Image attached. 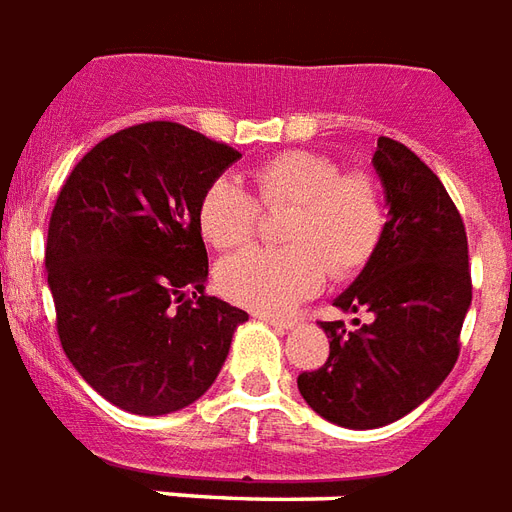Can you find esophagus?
I'll list each match as a JSON object with an SVG mask.
<instances>
[{"label":"esophagus","instance_id":"34e87169","mask_svg":"<svg viewBox=\"0 0 512 512\" xmlns=\"http://www.w3.org/2000/svg\"><path fill=\"white\" fill-rule=\"evenodd\" d=\"M263 320H266L268 325L279 328V331H290V328H295L293 317H271V314H263Z\"/></svg>","mask_w":512,"mask_h":512}]
</instances>
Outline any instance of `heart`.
<instances>
[{"instance_id":"obj_1","label":"heart","mask_w":512,"mask_h":512,"mask_svg":"<svg viewBox=\"0 0 512 512\" xmlns=\"http://www.w3.org/2000/svg\"><path fill=\"white\" fill-rule=\"evenodd\" d=\"M252 179L263 206H293L285 225L293 246H249L225 257L217 287L230 301L263 314L293 309L323 287L328 268L352 274L380 244L385 211L372 176L342 173L339 162L314 151H285L260 162ZM257 217L255 195L236 176L214 179L200 198V233L217 249L244 244Z\"/></svg>"}]
</instances>
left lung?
Listing matches in <instances>:
<instances>
[{
	"label": "left lung",
	"mask_w": 512,
	"mask_h": 512,
	"mask_svg": "<svg viewBox=\"0 0 512 512\" xmlns=\"http://www.w3.org/2000/svg\"><path fill=\"white\" fill-rule=\"evenodd\" d=\"M388 222L372 257L333 306L372 323H320L331 355L298 377L317 415L344 429H380L410 415L445 382L472 304L461 214L434 170L404 143L377 140L372 160Z\"/></svg>",
	"instance_id": "1"
}]
</instances>
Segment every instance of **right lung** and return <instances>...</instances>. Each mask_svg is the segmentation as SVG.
Listing matches in <instances>:
<instances>
[{
    "instance_id": "obj_1",
    "label": "right lung",
    "mask_w": 512,
    "mask_h": 512,
    "mask_svg": "<svg viewBox=\"0 0 512 512\" xmlns=\"http://www.w3.org/2000/svg\"><path fill=\"white\" fill-rule=\"evenodd\" d=\"M236 149L173 121L100 140L56 198L45 274L75 372L132 415L184 410L214 385L249 314L206 295L203 192ZM193 298H188V293Z\"/></svg>"
}]
</instances>
